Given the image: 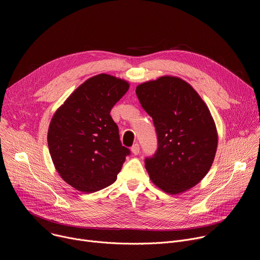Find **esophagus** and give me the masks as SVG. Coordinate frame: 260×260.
<instances>
[{
  "instance_id": "34e87169",
  "label": "esophagus",
  "mask_w": 260,
  "mask_h": 260,
  "mask_svg": "<svg viewBox=\"0 0 260 260\" xmlns=\"http://www.w3.org/2000/svg\"><path fill=\"white\" fill-rule=\"evenodd\" d=\"M131 151H132V153L134 154V155H138L139 154V151H140V147H139V144H134L133 146H132V148H131Z\"/></svg>"
}]
</instances>
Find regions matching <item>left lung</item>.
Masks as SVG:
<instances>
[{"label": "left lung", "mask_w": 260, "mask_h": 260, "mask_svg": "<svg viewBox=\"0 0 260 260\" xmlns=\"http://www.w3.org/2000/svg\"><path fill=\"white\" fill-rule=\"evenodd\" d=\"M144 111L153 118L158 148L145 159L152 182L178 195L199 183L210 171L218 135L208 105L184 80L163 76L136 87Z\"/></svg>", "instance_id": "1"}]
</instances>
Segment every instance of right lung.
Returning a JSON list of instances; mask_svg holds the SVG:
<instances>
[{
	"label": "right lung",
	"mask_w": 260,
	"mask_h": 260,
	"mask_svg": "<svg viewBox=\"0 0 260 260\" xmlns=\"http://www.w3.org/2000/svg\"><path fill=\"white\" fill-rule=\"evenodd\" d=\"M128 82L100 74L87 79L51 118L47 142L62 179L83 193L114 183L129 149L122 146L111 111Z\"/></svg>",
	"instance_id": "add662e5"
}]
</instances>
